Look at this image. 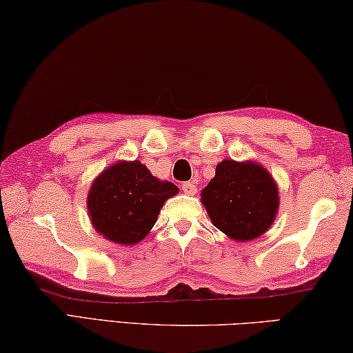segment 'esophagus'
Returning a JSON list of instances; mask_svg holds the SVG:
<instances>
[{
	"label": "esophagus",
	"mask_w": 353,
	"mask_h": 353,
	"mask_svg": "<svg viewBox=\"0 0 353 353\" xmlns=\"http://www.w3.org/2000/svg\"><path fill=\"white\" fill-rule=\"evenodd\" d=\"M182 191L185 194H196V191H197V188H196V185L193 183V182H185L183 185H182Z\"/></svg>",
	"instance_id": "34e87169"
}]
</instances>
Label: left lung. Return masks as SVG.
Wrapping results in <instances>:
<instances>
[{"label": "left lung", "instance_id": "8db88e82", "mask_svg": "<svg viewBox=\"0 0 353 353\" xmlns=\"http://www.w3.org/2000/svg\"><path fill=\"white\" fill-rule=\"evenodd\" d=\"M202 203L216 228L236 241H252L264 234L276 216L278 187L264 166L223 160L202 190Z\"/></svg>", "mask_w": 353, "mask_h": 353}]
</instances>
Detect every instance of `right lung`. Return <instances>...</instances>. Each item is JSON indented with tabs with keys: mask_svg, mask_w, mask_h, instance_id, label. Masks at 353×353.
<instances>
[{
	"mask_svg": "<svg viewBox=\"0 0 353 353\" xmlns=\"http://www.w3.org/2000/svg\"><path fill=\"white\" fill-rule=\"evenodd\" d=\"M171 182H162L139 160L119 162L95 179L88 194L92 225L108 241L134 245L154 225L166 199L177 194Z\"/></svg>",
	"mask_w": 353,
	"mask_h": 353,
	"instance_id": "1",
	"label": "right lung"
}]
</instances>
